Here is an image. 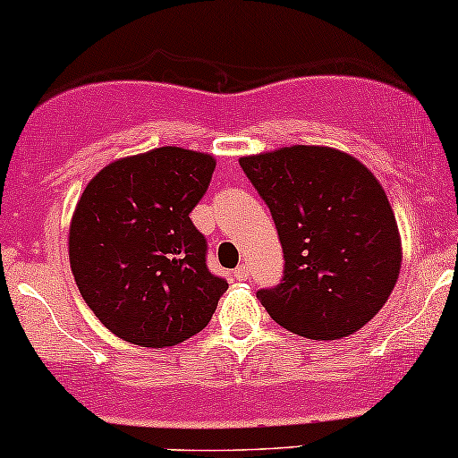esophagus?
I'll return each instance as SVG.
<instances>
[{"instance_id":"34e87169","label":"esophagus","mask_w":458,"mask_h":458,"mask_svg":"<svg viewBox=\"0 0 458 458\" xmlns=\"http://www.w3.org/2000/svg\"><path fill=\"white\" fill-rule=\"evenodd\" d=\"M247 277H250V268H247L245 264H241V267L234 268V279H239V282H245Z\"/></svg>"}]
</instances>
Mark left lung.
Returning <instances> with one entry per match:
<instances>
[{
  "instance_id": "obj_1",
  "label": "left lung",
  "mask_w": 458,
  "mask_h": 458,
  "mask_svg": "<svg viewBox=\"0 0 458 458\" xmlns=\"http://www.w3.org/2000/svg\"><path fill=\"white\" fill-rule=\"evenodd\" d=\"M239 164L267 202L284 250L282 284L258 292L268 316L324 341L365 327L401 268L399 228L376 176L328 147H285Z\"/></svg>"
}]
</instances>
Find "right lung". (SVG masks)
I'll return each instance as SVG.
<instances>
[{
    "mask_svg": "<svg viewBox=\"0 0 458 458\" xmlns=\"http://www.w3.org/2000/svg\"><path fill=\"white\" fill-rule=\"evenodd\" d=\"M215 159L159 147L100 170L70 224V267L82 299L110 333L166 348L211 322L228 282L208 271L207 239L190 213Z\"/></svg>",
    "mask_w": 458,
    "mask_h": 458,
    "instance_id": "obj_1",
    "label": "right lung"
}]
</instances>
